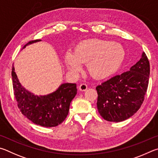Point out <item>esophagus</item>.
<instances>
[{"label": "esophagus", "instance_id": "esophagus-1", "mask_svg": "<svg viewBox=\"0 0 158 158\" xmlns=\"http://www.w3.org/2000/svg\"><path fill=\"white\" fill-rule=\"evenodd\" d=\"M78 89L80 91H81V92H85V91H86L87 89V85L86 84H81L78 87Z\"/></svg>", "mask_w": 158, "mask_h": 158}]
</instances>
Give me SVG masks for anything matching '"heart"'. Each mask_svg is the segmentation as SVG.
Wrapping results in <instances>:
<instances>
[{
  "instance_id": "heart-1",
  "label": "heart",
  "mask_w": 158,
  "mask_h": 158,
  "mask_svg": "<svg viewBox=\"0 0 158 158\" xmlns=\"http://www.w3.org/2000/svg\"><path fill=\"white\" fill-rule=\"evenodd\" d=\"M125 50L121 44L102 40H86L77 44L74 52L68 51L64 57L69 71L76 73L82 64H87L89 74L103 79L117 71L125 57Z\"/></svg>"
}]
</instances>
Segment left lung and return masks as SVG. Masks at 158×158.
I'll use <instances>...</instances> for the list:
<instances>
[{
    "label": "left lung",
    "mask_w": 158,
    "mask_h": 158,
    "mask_svg": "<svg viewBox=\"0 0 158 158\" xmlns=\"http://www.w3.org/2000/svg\"><path fill=\"white\" fill-rule=\"evenodd\" d=\"M150 65L145 52L130 71L98 85L97 108L105 120L120 122L140 108L148 88Z\"/></svg>",
    "instance_id": "obj_1"
}]
</instances>
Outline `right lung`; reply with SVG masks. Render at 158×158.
Wrapping results in <instances>:
<instances>
[{
  "mask_svg": "<svg viewBox=\"0 0 158 158\" xmlns=\"http://www.w3.org/2000/svg\"><path fill=\"white\" fill-rule=\"evenodd\" d=\"M41 40L30 41L25 45ZM12 78L18 107L25 117L37 125L50 128L62 123L69 114L71 101L77 94L76 84L63 83L55 92L46 95H35L22 86L12 66Z\"/></svg>",
  "mask_w": 158,
  "mask_h": 158,
  "instance_id": "add662e5",
  "label": "right lung"
}]
</instances>
